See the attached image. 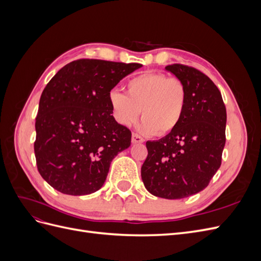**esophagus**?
Returning a JSON list of instances; mask_svg holds the SVG:
<instances>
[{
  "label": "esophagus",
  "instance_id": "1",
  "mask_svg": "<svg viewBox=\"0 0 261 261\" xmlns=\"http://www.w3.org/2000/svg\"><path fill=\"white\" fill-rule=\"evenodd\" d=\"M132 143L133 144H141V143H144V139L141 138L139 135H137V134H133Z\"/></svg>",
  "mask_w": 261,
  "mask_h": 261
}]
</instances>
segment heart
Returning <instances> with one entry per match:
<instances>
[{
	"label": "heart",
	"mask_w": 261,
	"mask_h": 261,
	"mask_svg": "<svg viewBox=\"0 0 261 261\" xmlns=\"http://www.w3.org/2000/svg\"><path fill=\"white\" fill-rule=\"evenodd\" d=\"M114 120L132 126L143 110L139 130L145 135H168L177 128L184 116L187 92L178 78L162 73H146L126 84V93L113 89L108 94Z\"/></svg>",
	"instance_id": "heart-1"
}]
</instances>
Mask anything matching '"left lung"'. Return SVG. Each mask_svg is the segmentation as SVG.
Returning a JSON list of instances; mask_svg holds the SVG:
<instances>
[{"mask_svg":"<svg viewBox=\"0 0 261 261\" xmlns=\"http://www.w3.org/2000/svg\"><path fill=\"white\" fill-rule=\"evenodd\" d=\"M165 70L184 84L186 108L175 130L146 143L148 156L141 178L153 196L180 199L201 192L219 170L226 110L218 87L198 69L173 64Z\"/></svg>","mask_w":261,"mask_h":261,"instance_id":"1","label":"left lung"}]
</instances>
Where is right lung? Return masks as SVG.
Segmentation results:
<instances>
[{"label":"right lung","mask_w":261,"mask_h":261,"mask_svg":"<svg viewBox=\"0 0 261 261\" xmlns=\"http://www.w3.org/2000/svg\"><path fill=\"white\" fill-rule=\"evenodd\" d=\"M137 63L77 60L46 85L36 117L35 154L46 183L73 196L103 186L110 164L130 146V130L112 115L108 94Z\"/></svg>","instance_id":"right-lung-1"}]
</instances>
